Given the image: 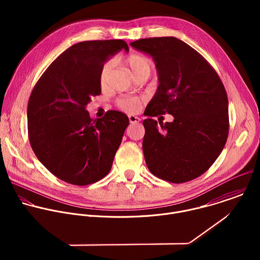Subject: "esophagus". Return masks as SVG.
Returning a JSON list of instances; mask_svg holds the SVG:
<instances>
[{
    "instance_id": "esophagus-1",
    "label": "esophagus",
    "mask_w": 260,
    "mask_h": 260,
    "mask_svg": "<svg viewBox=\"0 0 260 260\" xmlns=\"http://www.w3.org/2000/svg\"><path fill=\"white\" fill-rule=\"evenodd\" d=\"M128 120L131 123H138L140 121V118L135 115H128Z\"/></svg>"
}]
</instances>
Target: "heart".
I'll list each match as a JSON object with an SVG mask.
<instances>
[{"mask_svg": "<svg viewBox=\"0 0 260 260\" xmlns=\"http://www.w3.org/2000/svg\"><path fill=\"white\" fill-rule=\"evenodd\" d=\"M125 62L133 72L136 78L141 75L142 73H151L152 70V61L149 57L140 53H131L126 56ZM114 68V60L108 59L103 63L99 74V81L100 85L104 88L107 86L109 79L111 77ZM142 100L140 98H133V96H123L119 98L116 101V105L119 109L125 111L127 113H136L141 106Z\"/></svg>", "mask_w": 260, "mask_h": 260, "instance_id": "obj_1", "label": "heart"}]
</instances>
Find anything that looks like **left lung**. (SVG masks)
Here are the masks:
<instances>
[{"mask_svg": "<svg viewBox=\"0 0 260 260\" xmlns=\"http://www.w3.org/2000/svg\"><path fill=\"white\" fill-rule=\"evenodd\" d=\"M131 45L150 54L159 85L144 112L143 152L149 171L162 180L184 183L203 175L226 143L229 100L214 68L175 37L146 38ZM174 116L160 125V114Z\"/></svg>", "mask_w": 260, "mask_h": 260, "instance_id": "left-lung-1", "label": "left lung"}]
</instances>
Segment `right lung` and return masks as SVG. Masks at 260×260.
<instances>
[{
  "mask_svg": "<svg viewBox=\"0 0 260 260\" xmlns=\"http://www.w3.org/2000/svg\"><path fill=\"white\" fill-rule=\"evenodd\" d=\"M121 49L128 51L123 40L74 44L50 63L30 93V146L43 166L67 183L84 186L112 168L128 118L112 110L93 120L85 106L101 93V67Z\"/></svg>",
  "mask_w": 260,
  "mask_h": 260,
  "instance_id": "1",
  "label": "right lung"
}]
</instances>
